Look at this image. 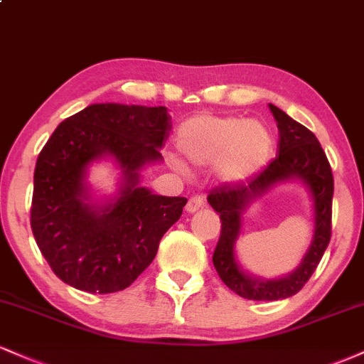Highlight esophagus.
<instances>
[{"label":"esophagus","instance_id":"1","mask_svg":"<svg viewBox=\"0 0 364 364\" xmlns=\"http://www.w3.org/2000/svg\"><path fill=\"white\" fill-rule=\"evenodd\" d=\"M203 205H205V200H203V196L196 195V196H191V198L188 200L185 210L188 212V214H195V212L200 210Z\"/></svg>","mask_w":364,"mask_h":364}]
</instances>
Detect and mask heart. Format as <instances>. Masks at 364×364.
Wrapping results in <instances>:
<instances>
[{"instance_id":"1","label":"heart","mask_w":364,"mask_h":364,"mask_svg":"<svg viewBox=\"0 0 364 364\" xmlns=\"http://www.w3.org/2000/svg\"><path fill=\"white\" fill-rule=\"evenodd\" d=\"M176 144L190 164H214L217 179L236 185L260 173L272 156L274 135L258 119L198 114L179 127ZM169 162L178 171H186L181 159L171 157Z\"/></svg>"}]
</instances>
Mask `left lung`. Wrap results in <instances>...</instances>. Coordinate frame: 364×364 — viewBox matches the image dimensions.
Wrapping results in <instances>:
<instances>
[{"label":"left lung","instance_id":"obj_1","mask_svg":"<svg viewBox=\"0 0 364 364\" xmlns=\"http://www.w3.org/2000/svg\"><path fill=\"white\" fill-rule=\"evenodd\" d=\"M277 121V157L260 174L246 183L224 185L210 191L207 202L220 215L219 243L214 267L223 282L237 296L253 301H277L301 291L315 272L330 241L333 178L332 169L316 136L282 109L269 104ZM299 181L307 188L314 205V236L304 260L291 274L277 279H263L250 274L235 258V241L240 234L242 214L253 201L279 182Z\"/></svg>","mask_w":364,"mask_h":364}]
</instances>
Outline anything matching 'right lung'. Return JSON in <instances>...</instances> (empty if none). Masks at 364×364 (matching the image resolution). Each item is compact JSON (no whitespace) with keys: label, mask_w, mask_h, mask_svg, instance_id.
Here are the masks:
<instances>
[{"label":"right lung","mask_w":364,"mask_h":364,"mask_svg":"<svg viewBox=\"0 0 364 364\" xmlns=\"http://www.w3.org/2000/svg\"><path fill=\"white\" fill-rule=\"evenodd\" d=\"M168 107L90 104L58 124L37 157L31 225L53 272L75 289L123 291L152 263L159 243L183 214V196L154 195L141 171L162 161ZM111 160L119 188L97 199L86 179Z\"/></svg>","instance_id":"obj_1"}]
</instances>
